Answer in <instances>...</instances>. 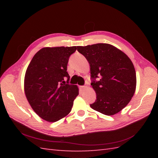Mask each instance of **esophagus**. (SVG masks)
I'll return each instance as SVG.
<instances>
[{"instance_id": "34e87169", "label": "esophagus", "mask_w": 158, "mask_h": 158, "mask_svg": "<svg viewBox=\"0 0 158 158\" xmlns=\"http://www.w3.org/2000/svg\"><path fill=\"white\" fill-rule=\"evenodd\" d=\"M85 88H86V86H81V89L83 90L85 89Z\"/></svg>"}]
</instances>
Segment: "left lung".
I'll use <instances>...</instances> for the list:
<instances>
[{
    "instance_id": "8db88e82",
    "label": "left lung",
    "mask_w": 158,
    "mask_h": 158,
    "mask_svg": "<svg viewBox=\"0 0 158 158\" xmlns=\"http://www.w3.org/2000/svg\"><path fill=\"white\" fill-rule=\"evenodd\" d=\"M77 50L90 66L91 85L96 94L91 108L109 116L121 111L130 102L136 87L135 69L129 57L108 43L78 46ZM96 78L99 81L96 82Z\"/></svg>"
}]
</instances>
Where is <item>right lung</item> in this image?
<instances>
[{"label": "right lung", "instance_id": "obj_1", "mask_svg": "<svg viewBox=\"0 0 158 158\" xmlns=\"http://www.w3.org/2000/svg\"><path fill=\"white\" fill-rule=\"evenodd\" d=\"M76 49V46L43 48L35 53L26 69L23 84L26 98L33 110L48 122L68 115L79 94L77 85L67 83L69 58Z\"/></svg>", "mask_w": 158, "mask_h": 158}]
</instances>
